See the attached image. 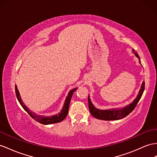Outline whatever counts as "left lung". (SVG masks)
<instances>
[{
  "label": "left lung",
  "instance_id": "obj_1",
  "mask_svg": "<svg viewBox=\"0 0 157 157\" xmlns=\"http://www.w3.org/2000/svg\"><path fill=\"white\" fill-rule=\"evenodd\" d=\"M132 52H133L135 55L139 59V63L140 62V57L139 56L138 54L136 53V52L135 51V50H132ZM144 90V82L142 83L141 87L139 90V94L136 96L135 99L132 101L129 105H127L121 109H107V110H101L97 109L95 107V106L93 105V103H91L90 95H88V104H89V109L91 114L93 117H95L96 119L105 120V121H112V120H119L121 119H123L128 114L133 111V109L135 108L136 105H137L138 102L141 98V96L143 94V91Z\"/></svg>",
  "mask_w": 157,
  "mask_h": 157
}]
</instances>
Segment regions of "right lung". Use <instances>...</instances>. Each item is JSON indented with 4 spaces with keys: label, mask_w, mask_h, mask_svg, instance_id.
<instances>
[{
    "label": "right lung",
    "mask_w": 157,
    "mask_h": 157,
    "mask_svg": "<svg viewBox=\"0 0 157 157\" xmlns=\"http://www.w3.org/2000/svg\"><path fill=\"white\" fill-rule=\"evenodd\" d=\"M76 90H77V88H74V89L71 90L69 92V94H68L67 98L65 100V102H64V105L63 106L62 109L61 111H60L59 113L56 115L50 116V117H44V116L36 114L35 113H34V112L30 110L29 108L25 105V104L24 103L23 101H22V99L21 98V95H20L17 86H15L16 95H17V98L18 100V101L20 104L21 105V106L23 107V109L30 115V116L32 118L36 121L39 122L40 123L44 124H49L59 123L62 121L66 117V116L67 115V113H68V110H69V106H70L71 97Z\"/></svg>",
    "instance_id": "right-lung-1"
}]
</instances>
